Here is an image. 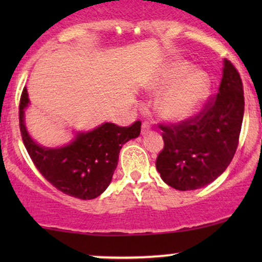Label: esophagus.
Instances as JSON below:
<instances>
[{"label":"esophagus","instance_id":"34e87169","mask_svg":"<svg viewBox=\"0 0 262 262\" xmlns=\"http://www.w3.org/2000/svg\"><path fill=\"white\" fill-rule=\"evenodd\" d=\"M150 129H151V124L149 122H143V124H141V133L145 134Z\"/></svg>","mask_w":262,"mask_h":262}]
</instances>
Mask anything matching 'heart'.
I'll return each mask as SVG.
<instances>
[{
    "label": "heart",
    "mask_w": 262,
    "mask_h": 262,
    "mask_svg": "<svg viewBox=\"0 0 262 262\" xmlns=\"http://www.w3.org/2000/svg\"><path fill=\"white\" fill-rule=\"evenodd\" d=\"M185 60H175L159 74L150 86L152 92H166L159 103V112L169 121H185L200 110L209 92V77L202 70H192Z\"/></svg>",
    "instance_id": "heart-1"
}]
</instances>
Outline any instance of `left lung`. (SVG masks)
<instances>
[{
	"label": "left lung",
	"mask_w": 262,
	"mask_h": 262,
	"mask_svg": "<svg viewBox=\"0 0 262 262\" xmlns=\"http://www.w3.org/2000/svg\"><path fill=\"white\" fill-rule=\"evenodd\" d=\"M244 117V90L240 75L224 60L219 92L210 96L196 116L176 124H160L164 149L156 170L164 182L191 191L213 182L235 154Z\"/></svg>",
	"instance_id": "obj_1"
}]
</instances>
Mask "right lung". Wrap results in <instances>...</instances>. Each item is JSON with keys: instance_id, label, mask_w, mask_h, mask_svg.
I'll return each instance as SVG.
<instances>
[{"instance_id": "right-lung-1", "label": "right lung", "mask_w": 262, "mask_h": 262, "mask_svg": "<svg viewBox=\"0 0 262 262\" xmlns=\"http://www.w3.org/2000/svg\"><path fill=\"white\" fill-rule=\"evenodd\" d=\"M25 87L19 101V129L33 164L55 188L79 200H92L103 193L118 164L119 151L128 140L139 137L141 122L129 127L104 123L87 133H79L62 148H43L29 137L25 125L28 106Z\"/></svg>"}]
</instances>
